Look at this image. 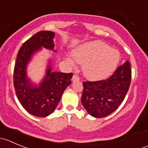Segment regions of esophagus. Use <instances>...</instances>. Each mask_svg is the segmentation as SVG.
<instances>
[{
  "label": "esophagus",
  "mask_w": 148,
  "mask_h": 148,
  "mask_svg": "<svg viewBox=\"0 0 148 148\" xmlns=\"http://www.w3.org/2000/svg\"><path fill=\"white\" fill-rule=\"evenodd\" d=\"M72 81L75 82V81H79V77L78 75H76L74 74L72 77Z\"/></svg>",
  "instance_id": "obj_1"
}]
</instances>
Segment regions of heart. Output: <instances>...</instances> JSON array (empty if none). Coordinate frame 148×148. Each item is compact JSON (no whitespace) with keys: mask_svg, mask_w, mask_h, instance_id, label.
Segmentation results:
<instances>
[{"mask_svg":"<svg viewBox=\"0 0 148 148\" xmlns=\"http://www.w3.org/2000/svg\"><path fill=\"white\" fill-rule=\"evenodd\" d=\"M74 57L83 64L84 74L91 80L107 78L115 70L120 60V52L101 41L86 43L76 49ZM71 64L74 61L68 58Z\"/></svg>","mask_w":148,"mask_h":148,"instance_id":"heart-1","label":"heart"}]
</instances>
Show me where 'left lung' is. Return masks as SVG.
Masks as SVG:
<instances>
[{"mask_svg": "<svg viewBox=\"0 0 148 148\" xmlns=\"http://www.w3.org/2000/svg\"><path fill=\"white\" fill-rule=\"evenodd\" d=\"M131 77L130 64L127 60L107 79L84 82L81 101L86 112L101 118L115 111L127 93Z\"/></svg>", "mask_w": 148, "mask_h": 148, "instance_id": "obj_1", "label": "left lung"}]
</instances>
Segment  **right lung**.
Instances as JSON below:
<instances>
[{
	"label": "right lung",
	"mask_w": 148,
	"mask_h": 148,
	"mask_svg": "<svg viewBox=\"0 0 148 148\" xmlns=\"http://www.w3.org/2000/svg\"><path fill=\"white\" fill-rule=\"evenodd\" d=\"M54 33L41 31L23 44L18 53L13 71V85L16 96L23 108L31 114L45 117L53 112L66 88L71 84L72 73L51 71L49 64L39 85L34 84L26 74L27 64L41 47L54 50Z\"/></svg>",
	"instance_id": "add662e5"
}]
</instances>
